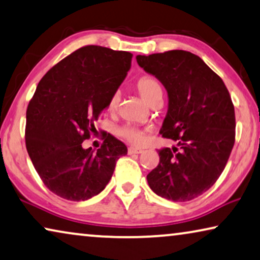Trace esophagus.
Masks as SVG:
<instances>
[{
  "mask_svg": "<svg viewBox=\"0 0 260 260\" xmlns=\"http://www.w3.org/2000/svg\"><path fill=\"white\" fill-rule=\"evenodd\" d=\"M143 150L141 148H138V147H129L128 148V154H141Z\"/></svg>",
  "mask_w": 260,
  "mask_h": 260,
  "instance_id": "obj_1",
  "label": "esophagus"
}]
</instances>
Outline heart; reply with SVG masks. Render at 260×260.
Instances as JSON below:
<instances>
[{
  "label": "heart",
  "instance_id": "b5f03b06",
  "mask_svg": "<svg viewBox=\"0 0 260 260\" xmlns=\"http://www.w3.org/2000/svg\"><path fill=\"white\" fill-rule=\"evenodd\" d=\"M138 91L142 96V99L148 104L154 96L158 94H162V88L158 81L154 78V77H142V78L138 81ZM120 94L119 92H115L112 94V96L108 100L107 104V110L110 112H114L117 110L118 104H119ZM119 135L126 139L127 141L135 145H140L145 140V133L141 129L135 128L133 126H123L119 129Z\"/></svg>",
  "mask_w": 260,
  "mask_h": 260
}]
</instances>
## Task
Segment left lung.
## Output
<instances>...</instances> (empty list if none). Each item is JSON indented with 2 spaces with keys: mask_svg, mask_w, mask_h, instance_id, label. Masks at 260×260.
I'll use <instances>...</instances> for the list:
<instances>
[{
  "mask_svg": "<svg viewBox=\"0 0 260 260\" xmlns=\"http://www.w3.org/2000/svg\"><path fill=\"white\" fill-rule=\"evenodd\" d=\"M137 61L167 91L168 111L160 133L176 141L173 150H158L160 162L147 175L148 185L166 200L191 201L214 185L234 147L236 119L229 91L199 56L184 50L138 55Z\"/></svg>",
  "mask_w": 260,
  "mask_h": 260,
  "instance_id": "8db88e82",
  "label": "left lung"
}]
</instances>
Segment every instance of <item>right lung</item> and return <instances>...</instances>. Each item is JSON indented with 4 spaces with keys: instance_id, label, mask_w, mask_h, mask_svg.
<instances>
[{
    "instance_id": "add662e5",
    "label": "right lung",
    "mask_w": 260,
    "mask_h": 260,
    "mask_svg": "<svg viewBox=\"0 0 260 260\" xmlns=\"http://www.w3.org/2000/svg\"><path fill=\"white\" fill-rule=\"evenodd\" d=\"M127 51L98 45L80 48L41 79L26 110L25 146L46 188L69 201L102 192L113 175L125 143L104 137L100 148L84 149L94 122L125 80L132 64Z\"/></svg>"
}]
</instances>
